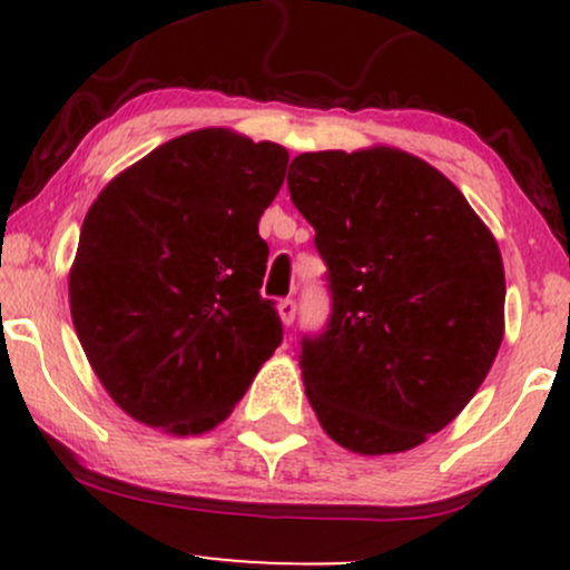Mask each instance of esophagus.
Masks as SVG:
<instances>
[{"instance_id": "esophagus-1", "label": "esophagus", "mask_w": 570, "mask_h": 570, "mask_svg": "<svg viewBox=\"0 0 570 570\" xmlns=\"http://www.w3.org/2000/svg\"><path fill=\"white\" fill-rule=\"evenodd\" d=\"M276 311H278V316H281V324L292 326L294 324V316H297V303H294L292 297H286V299H281V303L276 305Z\"/></svg>"}]
</instances>
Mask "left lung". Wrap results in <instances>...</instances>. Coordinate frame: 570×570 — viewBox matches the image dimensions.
Returning a JSON list of instances; mask_svg holds the SVG:
<instances>
[{"instance_id":"1","label":"left lung","mask_w":570,"mask_h":570,"mask_svg":"<svg viewBox=\"0 0 570 570\" xmlns=\"http://www.w3.org/2000/svg\"><path fill=\"white\" fill-rule=\"evenodd\" d=\"M289 195L330 267L332 318L303 340L307 402L340 448H417L469 404L503 340V263L448 176L394 147L292 160Z\"/></svg>"}]
</instances>
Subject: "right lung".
Wrapping results in <instances>:
<instances>
[{"label": "right lung", "mask_w": 570, "mask_h": 570, "mask_svg": "<svg viewBox=\"0 0 570 570\" xmlns=\"http://www.w3.org/2000/svg\"><path fill=\"white\" fill-rule=\"evenodd\" d=\"M289 153L230 128L160 144L98 193L69 271V307L90 367L134 421L174 436L230 415L281 345L259 297V217Z\"/></svg>", "instance_id": "right-lung-1"}]
</instances>
